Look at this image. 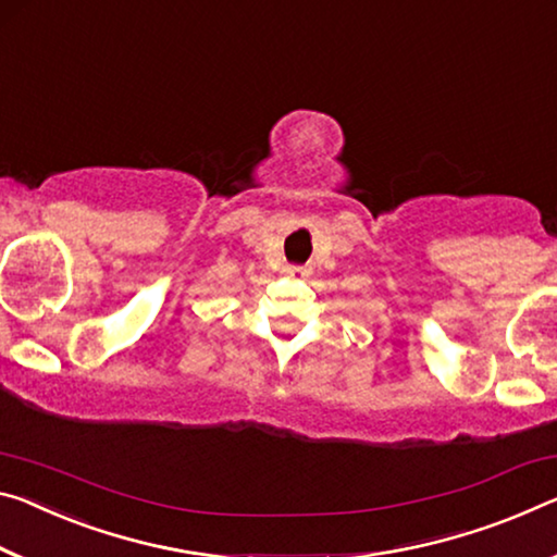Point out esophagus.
Listing matches in <instances>:
<instances>
[{"instance_id":"esophagus-1","label":"esophagus","mask_w":557,"mask_h":557,"mask_svg":"<svg viewBox=\"0 0 557 557\" xmlns=\"http://www.w3.org/2000/svg\"><path fill=\"white\" fill-rule=\"evenodd\" d=\"M285 275L287 277H305L307 275V268H302V264H287Z\"/></svg>"}]
</instances>
